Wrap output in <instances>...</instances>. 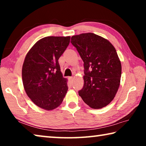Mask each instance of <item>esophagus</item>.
I'll list each match as a JSON object with an SVG mask.
<instances>
[{
    "mask_svg": "<svg viewBox=\"0 0 146 146\" xmlns=\"http://www.w3.org/2000/svg\"><path fill=\"white\" fill-rule=\"evenodd\" d=\"M69 79H70V80L71 81V82H73V76H70V77H69Z\"/></svg>",
    "mask_w": 146,
    "mask_h": 146,
    "instance_id": "1",
    "label": "esophagus"
}]
</instances>
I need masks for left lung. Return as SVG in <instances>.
I'll use <instances>...</instances> for the list:
<instances>
[{
	"label": "left lung",
	"instance_id": "obj_1",
	"mask_svg": "<svg viewBox=\"0 0 146 146\" xmlns=\"http://www.w3.org/2000/svg\"><path fill=\"white\" fill-rule=\"evenodd\" d=\"M71 43L84 67V84L79 96L91 108L105 107L113 100L120 86L122 66L115 48L107 39L92 33L74 35Z\"/></svg>",
	"mask_w": 146,
	"mask_h": 146
}]
</instances>
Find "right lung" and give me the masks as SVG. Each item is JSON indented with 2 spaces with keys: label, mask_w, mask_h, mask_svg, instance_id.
<instances>
[{
  "label": "right lung",
  "mask_w": 146,
  "mask_h": 146,
  "mask_svg": "<svg viewBox=\"0 0 146 146\" xmlns=\"http://www.w3.org/2000/svg\"><path fill=\"white\" fill-rule=\"evenodd\" d=\"M70 36H46L34 44L22 70L27 95L39 108L52 110L61 104L68 90L58 59L70 44Z\"/></svg>",
  "instance_id": "right-lung-1"
}]
</instances>
